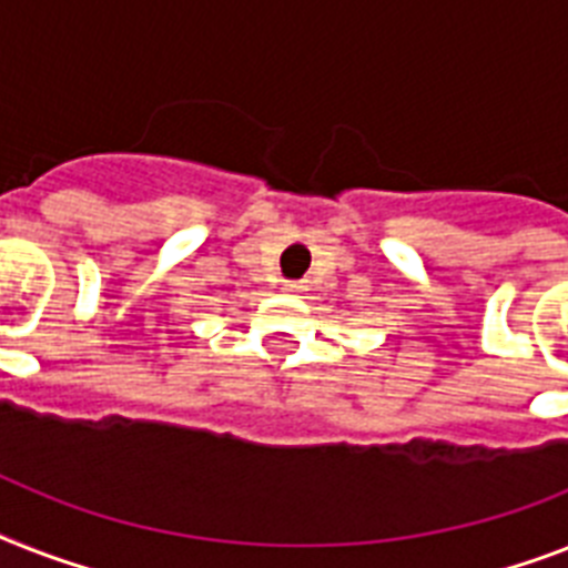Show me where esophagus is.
I'll return each mask as SVG.
<instances>
[{"label": "esophagus", "mask_w": 568, "mask_h": 568, "mask_svg": "<svg viewBox=\"0 0 568 568\" xmlns=\"http://www.w3.org/2000/svg\"><path fill=\"white\" fill-rule=\"evenodd\" d=\"M283 288H285V292H300V285L297 283H283Z\"/></svg>", "instance_id": "esophagus-1"}]
</instances>
